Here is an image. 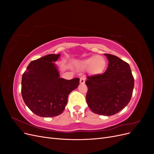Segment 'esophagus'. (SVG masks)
Segmentation results:
<instances>
[{
	"label": "esophagus",
	"instance_id": "34e87169",
	"mask_svg": "<svg viewBox=\"0 0 154 154\" xmlns=\"http://www.w3.org/2000/svg\"><path fill=\"white\" fill-rule=\"evenodd\" d=\"M85 82V78L83 77V76L81 77L80 80V83H81V84H84Z\"/></svg>",
	"mask_w": 154,
	"mask_h": 154
}]
</instances>
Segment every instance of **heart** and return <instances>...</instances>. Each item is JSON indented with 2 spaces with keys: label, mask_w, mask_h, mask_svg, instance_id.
Listing matches in <instances>:
<instances>
[{
  "label": "heart",
  "mask_w": 154,
  "mask_h": 154,
  "mask_svg": "<svg viewBox=\"0 0 154 154\" xmlns=\"http://www.w3.org/2000/svg\"><path fill=\"white\" fill-rule=\"evenodd\" d=\"M82 66L83 68L91 69L95 74H99L103 72L105 66L106 61L104 58L100 56H93L82 62Z\"/></svg>",
  "instance_id": "1"
}]
</instances>
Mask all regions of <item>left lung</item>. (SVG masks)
Masks as SVG:
<instances>
[{
    "instance_id": "left-lung-1",
    "label": "left lung",
    "mask_w": 154,
    "mask_h": 154,
    "mask_svg": "<svg viewBox=\"0 0 154 154\" xmlns=\"http://www.w3.org/2000/svg\"><path fill=\"white\" fill-rule=\"evenodd\" d=\"M109 60L103 74L87 76V105L93 112L103 116L117 114L131 99L134 79L128 63L116 56L104 54Z\"/></svg>"
}]
</instances>
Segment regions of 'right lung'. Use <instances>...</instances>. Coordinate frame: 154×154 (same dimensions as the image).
Segmentation results:
<instances>
[{
  "label": "right lung",
  "mask_w": 154,
  "mask_h": 154,
  "mask_svg": "<svg viewBox=\"0 0 154 154\" xmlns=\"http://www.w3.org/2000/svg\"><path fill=\"white\" fill-rule=\"evenodd\" d=\"M60 54H51L30 62L22 78L21 93L27 107L41 117H54L62 114L68 96L79 85V78H60L54 62Z\"/></svg>",
  "instance_id": "right-lung-1"
}]
</instances>
